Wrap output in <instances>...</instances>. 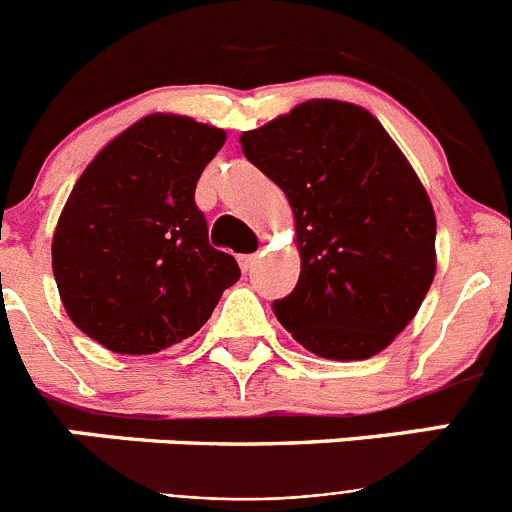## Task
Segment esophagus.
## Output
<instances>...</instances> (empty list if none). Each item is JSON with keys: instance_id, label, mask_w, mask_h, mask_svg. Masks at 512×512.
Returning a JSON list of instances; mask_svg holds the SVG:
<instances>
[{"instance_id": "1", "label": "esophagus", "mask_w": 512, "mask_h": 512, "mask_svg": "<svg viewBox=\"0 0 512 512\" xmlns=\"http://www.w3.org/2000/svg\"><path fill=\"white\" fill-rule=\"evenodd\" d=\"M256 261H259L256 253H243V256H238V264H241L243 271H251L256 266Z\"/></svg>"}]
</instances>
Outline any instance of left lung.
<instances>
[{
  "label": "left lung",
  "mask_w": 512,
  "mask_h": 512,
  "mask_svg": "<svg viewBox=\"0 0 512 512\" xmlns=\"http://www.w3.org/2000/svg\"><path fill=\"white\" fill-rule=\"evenodd\" d=\"M241 146L295 212L302 269L277 320L325 359L379 354L436 274V215L408 158L377 117L336 99L297 104Z\"/></svg>",
  "instance_id": "obj_1"
}]
</instances>
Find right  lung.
<instances>
[{
  "instance_id": "1",
  "label": "right lung",
  "mask_w": 512,
  "mask_h": 512,
  "mask_svg": "<svg viewBox=\"0 0 512 512\" xmlns=\"http://www.w3.org/2000/svg\"><path fill=\"white\" fill-rule=\"evenodd\" d=\"M225 133L148 115L97 153L53 235V277L69 318L115 354H156L207 323L241 279L207 238L194 202Z\"/></svg>"
}]
</instances>
